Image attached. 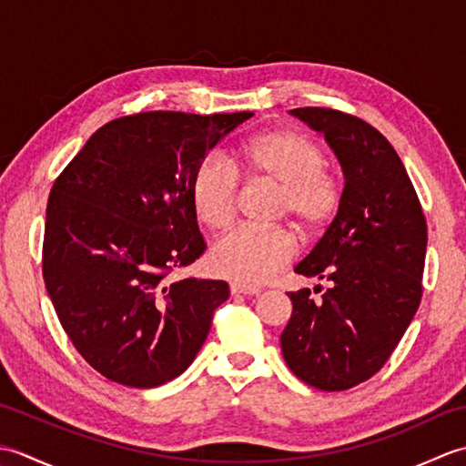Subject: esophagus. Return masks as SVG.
Here are the masks:
<instances>
[{
    "label": "esophagus",
    "instance_id": "34e87169",
    "mask_svg": "<svg viewBox=\"0 0 466 466\" xmlns=\"http://www.w3.org/2000/svg\"><path fill=\"white\" fill-rule=\"evenodd\" d=\"M230 292L232 294H244V296H254L260 294V289H254V286H246V284H230Z\"/></svg>",
    "mask_w": 466,
    "mask_h": 466
}]
</instances>
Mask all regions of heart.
Returning a JSON list of instances; mask_svg holds the SVG:
<instances>
[{"label":"heart","mask_w":466,"mask_h":466,"mask_svg":"<svg viewBox=\"0 0 466 466\" xmlns=\"http://www.w3.org/2000/svg\"><path fill=\"white\" fill-rule=\"evenodd\" d=\"M240 176L279 190L272 218L290 220L304 240L320 238L340 210L342 190L326 167L322 144L296 127L248 137L230 162L220 154H206L190 184L198 220L212 230H226L236 220ZM294 254L296 238L289 228H238L214 244L210 262L226 279L250 286L270 280Z\"/></svg>","instance_id":"obj_1"}]
</instances>
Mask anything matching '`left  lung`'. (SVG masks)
Returning <instances> with one entry per match:
<instances>
[{
	"instance_id": "left-lung-1",
	"label": "left lung",
	"mask_w": 466,
	"mask_h": 466,
	"mask_svg": "<svg viewBox=\"0 0 466 466\" xmlns=\"http://www.w3.org/2000/svg\"><path fill=\"white\" fill-rule=\"evenodd\" d=\"M294 116L324 132L344 172L340 210L294 272L330 282L320 300L289 292L280 344L289 369L319 390H349L390 359L422 299L427 218L399 154L369 122L329 107Z\"/></svg>"
}]
</instances>
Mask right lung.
<instances>
[{
    "instance_id": "right-lung-1",
    "label": "right lung",
    "mask_w": 466,
    "mask_h": 466,
    "mask_svg": "<svg viewBox=\"0 0 466 466\" xmlns=\"http://www.w3.org/2000/svg\"><path fill=\"white\" fill-rule=\"evenodd\" d=\"M250 116L117 117L56 177L42 248L46 289L67 339L106 379L154 389L202 349L228 284L172 279L206 250L192 174Z\"/></svg>"
}]
</instances>
